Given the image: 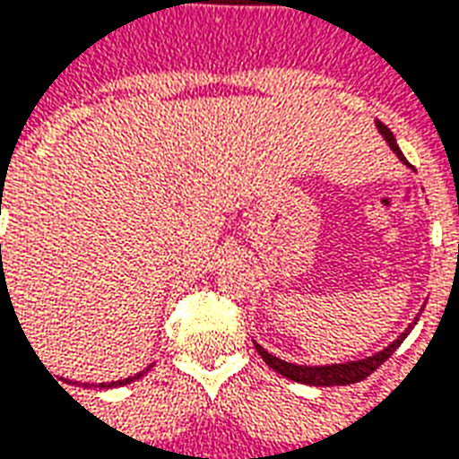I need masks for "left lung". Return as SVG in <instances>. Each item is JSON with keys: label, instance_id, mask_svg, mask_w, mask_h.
Here are the masks:
<instances>
[{"label": "left lung", "instance_id": "8db88e82", "mask_svg": "<svg viewBox=\"0 0 459 459\" xmlns=\"http://www.w3.org/2000/svg\"><path fill=\"white\" fill-rule=\"evenodd\" d=\"M376 127L377 132L383 134V139L387 142V146L393 149L394 156L402 160V163H407V159L402 156L400 146H397V139L390 129L385 127L383 122L376 120ZM424 310V307H421ZM419 320V315L414 317V323L409 325L407 330L402 332L400 337L394 339L393 344H387L383 351H377L373 356H366V359H359V361H344V363H332V366H299V363H289V361H281V359H276L272 356L269 351H264L257 342H255V349H257V354L264 359L269 368H274L279 376L289 377L293 383H303V385H315V387H332V385H351V383H361L366 377L377 368V366H383L390 356L397 351V346L407 339V334L411 332V327L416 325Z\"/></svg>", "mask_w": 459, "mask_h": 459}]
</instances>
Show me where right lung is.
I'll return each instance as SVG.
<instances>
[{
  "label": "right lung",
  "mask_w": 459,
  "mask_h": 459,
  "mask_svg": "<svg viewBox=\"0 0 459 459\" xmlns=\"http://www.w3.org/2000/svg\"><path fill=\"white\" fill-rule=\"evenodd\" d=\"M2 247V245H0ZM149 368H152V366H149ZM146 368V370H149ZM146 370H142V373H136V376H129V377H125V380H113V383H98V387H120V385H127V383H132V380H136V377H142L146 373Z\"/></svg>",
  "instance_id": "right-lung-1"
}]
</instances>
